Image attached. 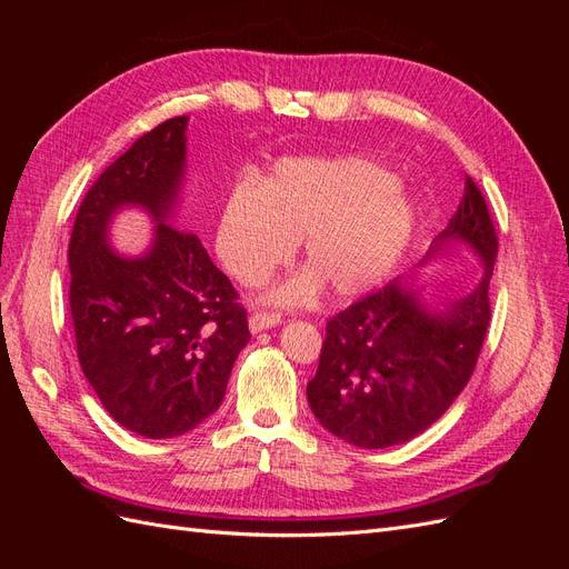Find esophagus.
<instances>
[{"label":"esophagus","mask_w":569,"mask_h":569,"mask_svg":"<svg viewBox=\"0 0 569 569\" xmlns=\"http://www.w3.org/2000/svg\"><path fill=\"white\" fill-rule=\"evenodd\" d=\"M272 325H280V313H274V311H253L249 316V330L253 335L261 332V330H268V327H272Z\"/></svg>","instance_id":"obj_1"}]
</instances>
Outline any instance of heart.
<instances>
[{
  "label": "heart",
  "mask_w": 569,
  "mask_h": 569,
  "mask_svg": "<svg viewBox=\"0 0 569 569\" xmlns=\"http://www.w3.org/2000/svg\"><path fill=\"white\" fill-rule=\"evenodd\" d=\"M412 220L408 197L380 163L363 157L289 161L266 187L242 178L228 189L216 220V251L232 278L251 287L284 263L303 237L306 268L332 297H353L399 261ZM312 279L297 274L270 299L306 301L316 289Z\"/></svg>",
  "instance_id": "b5f03b06"
}]
</instances>
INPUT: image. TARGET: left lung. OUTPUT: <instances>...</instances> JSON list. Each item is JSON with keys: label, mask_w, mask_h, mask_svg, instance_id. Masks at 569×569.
<instances>
[{"label": "left lung", "mask_w": 569, "mask_h": 569, "mask_svg": "<svg viewBox=\"0 0 569 569\" xmlns=\"http://www.w3.org/2000/svg\"><path fill=\"white\" fill-rule=\"evenodd\" d=\"M470 244L485 263L472 295L427 311L401 282L370 291L325 325L318 372L306 387L320 425L360 449H389L422 435L470 382L485 343L498 237L479 187L465 178V197L437 244Z\"/></svg>", "instance_id": "1"}]
</instances>
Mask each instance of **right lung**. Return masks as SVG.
<instances>
[{
    "label": "right lung",
    "mask_w": 569,
    "mask_h": 569,
    "mask_svg": "<svg viewBox=\"0 0 569 569\" xmlns=\"http://www.w3.org/2000/svg\"><path fill=\"white\" fill-rule=\"evenodd\" d=\"M187 118L142 134L84 194L68 244L80 368L109 416L147 439L180 437L218 410L251 339L247 308L189 230L168 226L184 170ZM160 222L152 251L123 259L106 247L120 204Z\"/></svg>",
    "instance_id": "add662e5"
}]
</instances>
